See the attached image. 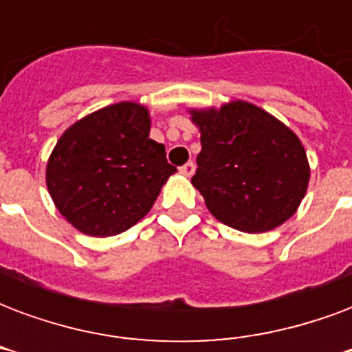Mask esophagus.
<instances>
[{"label": "esophagus", "instance_id": "obj_1", "mask_svg": "<svg viewBox=\"0 0 352 352\" xmlns=\"http://www.w3.org/2000/svg\"><path fill=\"white\" fill-rule=\"evenodd\" d=\"M179 171H181L184 177H192L194 175V171H196V164H194V162H186L184 166L179 168Z\"/></svg>", "mask_w": 352, "mask_h": 352}]
</instances>
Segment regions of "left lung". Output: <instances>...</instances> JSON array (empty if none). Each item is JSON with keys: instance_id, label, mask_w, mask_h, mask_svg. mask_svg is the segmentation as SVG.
Returning a JSON list of instances; mask_svg holds the SVG:
<instances>
[{"instance_id": "obj_1", "label": "left lung", "mask_w": 352, "mask_h": 352, "mask_svg": "<svg viewBox=\"0 0 352 352\" xmlns=\"http://www.w3.org/2000/svg\"><path fill=\"white\" fill-rule=\"evenodd\" d=\"M190 115L201 133L192 184L214 219L247 234L288 221L309 183L307 154L294 131L247 101Z\"/></svg>"}]
</instances>
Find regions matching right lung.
<instances>
[{
  "mask_svg": "<svg viewBox=\"0 0 352 352\" xmlns=\"http://www.w3.org/2000/svg\"><path fill=\"white\" fill-rule=\"evenodd\" d=\"M148 131L146 107L120 101L62 133L47 164V188L65 221L87 236L109 237L151 211L177 169Z\"/></svg>",
  "mask_w": 352,
  "mask_h": 352,
  "instance_id": "1",
  "label": "right lung"
}]
</instances>
